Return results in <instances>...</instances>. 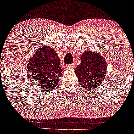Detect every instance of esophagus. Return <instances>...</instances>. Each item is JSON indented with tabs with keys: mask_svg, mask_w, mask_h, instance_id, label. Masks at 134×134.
I'll list each match as a JSON object with an SVG mask.
<instances>
[{
	"mask_svg": "<svg viewBox=\"0 0 134 134\" xmlns=\"http://www.w3.org/2000/svg\"><path fill=\"white\" fill-rule=\"evenodd\" d=\"M74 68V64H72L67 65L66 66V68H68V69H72Z\"/></svg>",
	"mask_w": 134,
	"mask_h": 134,
	"instance_id": "34e87169",
	"label": "esophagus"
}]
</instances>
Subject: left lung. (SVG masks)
Returning a JSON list of instances; mask_svg holds the SVG:
<instances>
[{
    "label": "left lung",
    "instance_id": "left-lung-1",
    "mask_svg": "<svg viewBox=\"0 0 134 134\" xmlns=\"http://www.w3.org/2000/svg\"><path fill=\"white\" fill-rule=\"evenodd\" d=\"M80 61L75 70L79 83L85 91L94 89L106 76L107 63L100 55L91 50L82 54Z\"/></svg>",
    "mask_w": 134,
    "mask_h": 134
}]
</instances>
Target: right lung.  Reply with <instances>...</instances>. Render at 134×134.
<instances>
[{
	"instance_id": "1",
	"label": "right lung",
	"mask_w": 134,
	"mask_h": 134,
	"mask_svg": "<svg viewBox=\"0 0 134 134\" xmlns=\"http://www.w3.org/2000/svg\"><path fill=\"white\" fill-rule=\"evenodd\" d=\"M60 60L55 50L49 46H40L27 66V75L38 89L48 91L57 86L62 75Z\"/></svg>"
}]
</instances>
